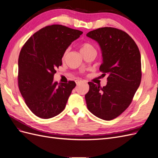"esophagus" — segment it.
<instances>
[{
  "label": "esophagus",
  "mask_w": 158,
  "mask_h": 158,
  "mask_svg": "<svg viewBox=\"0 0 158 158\" xmlns=\"http://www.w3.org/2000/svg\"><path fill=\"white\" fill-rule=\"evenodd\" d=\"M82 82H83V81L80 80H78L76 81V85H79L81 83H82Z\"/></svg>",
  "instance_id": "obj_1"
}]
</instances>
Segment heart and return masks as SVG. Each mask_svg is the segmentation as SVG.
<instances>
[{
  "label": "heart",
  "mask_w": 158,
  "mask_h": 158,
  "mask_svg": "<svg viewBox=\"0 0 158 158\" xmlns=\"http://www.w3.org/2000/svg\"><path fill=\"white\" fill-rule=\"evenodd\" d=\"M80 49L82 54L89 51H95L94 47L88 42H84L80 45Z\"/></svg>",
  "instance_id": "b5f03b06"
}]
</instances>
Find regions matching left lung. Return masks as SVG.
Listing matches in <instances>:
<instances>
[{"label":"left lung","mask_w":158,"mask_h":158,"mask_svg":"<svg viewBox=\"0 0 158 158\" xmlns=\"http://www.w3.org/2000/svg\"><path fill=\"white\" fill-rule=\"evenodd\" d=\"M101 47L102 76L107 83L102 88L89 82L85 95L89 111L103 120L111 121L123 113L131 103L142 78L141 56L136 43L128 33L117 28L105 27L86 35Z\"/></svg>","instance_id":"8db88e82"}]
</instances>
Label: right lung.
Instances as JSON below:
<instances>
[{
    "label": "right lung",
    "mask_w": 158,
    "mask_h": 158,
    "mask_svg": "<svg viewBox=\"0 0 158 158\" xmlns=\"http://www.w3.org/2000/svg\"><path fill=\"white\" fill-rule=\"evenodd\" d=\"M82 33L64 26H48L22 47L18 58V87L27 106L38 117H54L64 109L76 83L69 81L58 85L54 75L66 49Z\"/></svg>",
    "instance_id": "obj_1"
}]
</instances>
